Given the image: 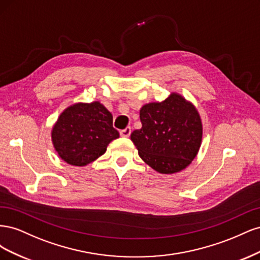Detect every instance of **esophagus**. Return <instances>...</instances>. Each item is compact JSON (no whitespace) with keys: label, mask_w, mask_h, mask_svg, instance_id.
I'll return each mask as SVG.
<instances>
[{"label":"esophagus","mask_w":260,"mask_h":260,"mask_svg":"<svg viewBox=\"0 0 260 260\" xmlns=\"http://www.w3.org/2000/svg\"><path fill=\"white\" fill-rule=\"evenodd\" d=\"M130 133H131V128H130V127H127L125 129H123V130L120 131V136L123 137V138H128V137L130 136Z\"/></svg>","instance_id":"obj_1"}]
</instances>
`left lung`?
<instances>
[{"mask_svg":"<svg viewBox=\"0 0 260 260\" xmlns=\"http://www.w3.org/2000/svg\"><path fill=\"white\" fill-rule=\"evenodd\" d=\"M142 128L131 133L139 156L159 174L186 168L198 155L203 124L195 106L178 93L140 109Z\"/></svg>","mask_w":260,"mask_h":260,"instance_id":"1","label":"left lung"}]
</instances>
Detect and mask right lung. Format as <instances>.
<instances>
[{"label":"right lung","mask_w":260,"mask_h":260,"mask_svg":"<svg viewBox=\"0 0 260 260\" xmlns=\"http://www.w3.org/2000/svg\"><path fill=\"white\" fill-rule=\"evenodd\" d=\"M117 138L119 132L113 127V115L98 101L67 107L52 129V142L58 156L79 167L98 159Z\"/></svg>","instance_id":"add662e5"}]
</instances>
